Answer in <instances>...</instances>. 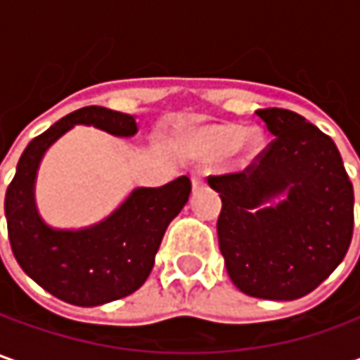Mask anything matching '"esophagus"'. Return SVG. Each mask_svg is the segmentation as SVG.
Returning <instances> with one entry per match:
<instances>
[{"mask_svg":"<svg viewBox=\"0 0 360 360\" xmlns=\"http://www.w3.org/2000/svg\"><path fill=\"white\" fill-rule=\"evenodd\" d=\"M192 186L194 188L204 186V170H200V168H196V170L192 172Z\"/></svg>","mask_w":360,"mask_h":360,"instance_id":"1","label":"esophagus"}]
</instances>
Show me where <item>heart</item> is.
Instances as JSON below:
<instances>
[{
    "instance_id": "heart-1",
    "label": "heart",
    "mask_w": 360,
    "mask_h": 360,
    "mask_svg": "<svg viewBox=\"0 0 360 360\" xmlns=\"http://www.w3.org/2000/svg\"><path fill=\"white\" fill-rule=\"evenodd\" d=\"M262 134L258 130L244 131L236 124H222L212 126L208 130L200 131L198 148L208 158H220L230 152H242L244 160H252L262 150Z\"/></svg>"
}]
</instances>
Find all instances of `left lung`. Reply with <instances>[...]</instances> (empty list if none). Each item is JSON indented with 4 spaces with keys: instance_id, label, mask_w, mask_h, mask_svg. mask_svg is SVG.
Wrapping results in <instances>:
<instances>
[{
    "instance_id": "8db88e82",
    "label": "left lung",
    "mask_w": 360,
    "mask_h": 360,
    "mask_svg": "<svg viewBox=\"0 0 360 360\" xmlns=\"http://www.w3.org/2000/svg\"><path fill=\"white\" fill-rule=\"evenodd\" d=\"M256 116L274 136L240 172L208 176L222 198L218 246L244 295L295 300L312 292L345 258L354 226V194L335 142L283 108ZM289 190L272 209L255 208Z\"/></svg>"
}]
</instances>
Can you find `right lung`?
<instances>
[{
  "mask_svg": "<svg viewBox=\"0 0 360 360\" xmlns=\"http://www.w3.org/2000/svg\"><path fill=\"white\" fill-rule=\"evenodd\" d=\"M74 124L114 136L138 131L134 116L86 105L35 136L7 186V236L23 272L49 295L76 307H98L128 297L146 283L164 232L184 208L192 182L180 176L160 188H138L114 214L91 229H49L35 212V172L44 152Z\"/></svg>",
  "mask_w": 360,
  "mask_h": 360,
  "instance_id": "1",
  "label": "right lung"
}]
</instances>
